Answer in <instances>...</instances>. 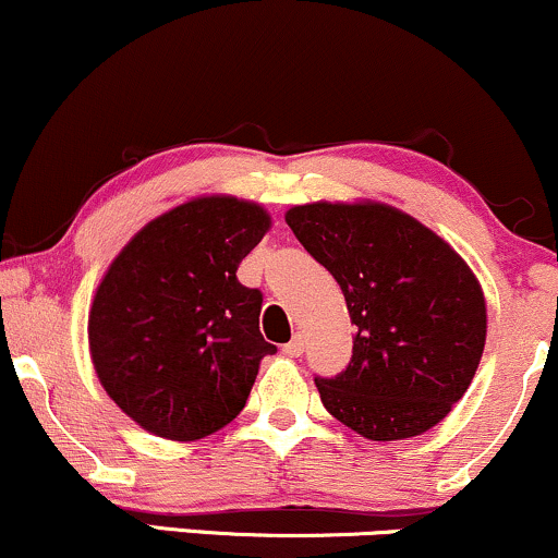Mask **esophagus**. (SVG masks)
<instances>
[{
  "label": "esophagus",
  "mask_w": 558,
  "mask_h": 558,
  "mask_svg": "<svg viewBox=\"0 0 558 558\" xmlns=\"http://www.w3.org/2000/svg\"><path fill=\"white\" fill-rule=\"evenodd\" d=\"M284 352L290 357H300L305 352V339H303V333H294L292 337V342L290 344H284Z\"/></svg>",
  "instance_id": "34e87169"
}]
</instances>
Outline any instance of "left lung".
I'll return each mask as SVG.
<instances>
[{
  "instance_id": "1",
  "label": "left lung",
  "mask_w": 558,
  "mask_h": 558,
  "mask_svg": "<svg viewBox=\"0 0 558 558\" xmlns=\"http://www.w3.org/2000/svg\"><path fill=\"white\" fill-rule=\"evenodd\" d=\"M287 225L342 287L357 329L347 368L316 376L324 408L371 441L441 423L486 344V303L468 264L381 203H307L287 211Z\"/></svg>"
}]
</instances>
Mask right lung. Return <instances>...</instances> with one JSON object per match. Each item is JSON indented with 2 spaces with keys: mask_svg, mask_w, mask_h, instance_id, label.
I'll list each match as a JSON object with an SVG mask.
<instances>
[{
  "mask_svg": "<svg viewBox=\"0 0 558 558\" xmlns=\"http://www.w3.org/2000/svg\"><path fill=\"white\" fill-rule=\"evenodd\" d=\"M266 229L255 203H182L143 227L98 284L88 318L98 381L150 434L193 441L225 428L277 352L258 329L264 292L238 281Z\"/></svg>",
  "mask_w": 558,
  "mask_h": 558,
  "instance_id": "right-lung-1",
  "label": "right lung"
}]
</instances>
